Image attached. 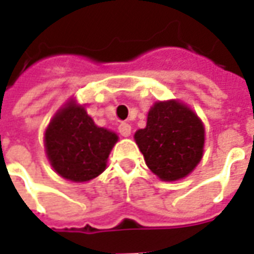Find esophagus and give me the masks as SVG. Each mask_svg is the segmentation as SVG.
<instances>
[{
  "label": "esophagus",
  "mask_w": 254,
  "mask_h": 254,
  "mask_svg": "<svg viewBox=\"0 0 254 254\" xmlns=\"http://www.w3.org/2000/svg\"><path fill=\"white\" fill-rule=\"evenodd\" d=\"M118 130L121 133V136L124 137H127V136H130V133H132V127L127 124V122H122L121 125L118 127Z\"/></svg>",
  "instance_id": "esophagus-1"
}]
</instances>
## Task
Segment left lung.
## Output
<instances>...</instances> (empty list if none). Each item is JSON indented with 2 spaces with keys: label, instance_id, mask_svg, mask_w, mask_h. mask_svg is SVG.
<instances>
[{
  "label": "left lung",
  "instance_id": "obj_1",
  "mask_svg": "<svg viewBox=\"0 0 254 254\" xmlns=\"http://www.w3.org/2000/svg\"><path fill=\"white\" fill-rule=\"evenodd\" d=\"M134 140L149 170L162 181H177L194 170L204 151V125L178 100L156 102L147 117V127Z\"/></svg>",
  "mask_w": 254,
  "mask_h": 254
}]
</instances>
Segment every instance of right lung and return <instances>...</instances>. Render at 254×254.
<instances>
[{
  "label": "right lung",
  "instance_id": "add662e5",
  "mask_svg": "<svg viewBox=\"0 0 254 254\" xmlns=\"http://www.w3.org/2000/svg\"><path fill=\"white\" fill-rule=\"evenodd\" d=\"M118 136L95 125L83 106L70 100L58 111L45 133L50 165L65 180L85 182L102 174Z\"/></svg>",
  "mask_w": 254,
  "mask_h": 254
}]
</instances>
